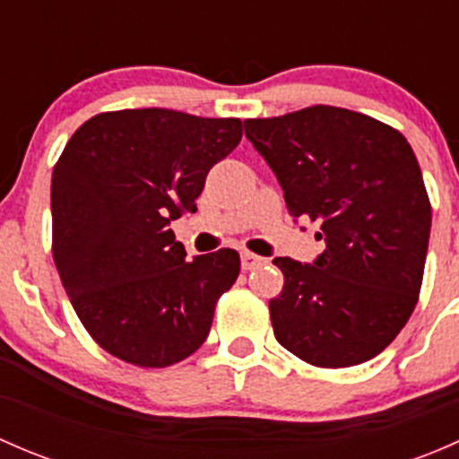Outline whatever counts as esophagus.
<instances>
[{"label":"esophagus","mask_w":459,"mask_h":459,"mask_svg":"<svg viewBox=\"0 0 459 459\" xmlns=\"http://www.w3.org/2000/svg\"><path fill=\"white\" fill-rule=\"evenodd\" d=\"M264 264V257L255 255V253H242V268L244 271H251V268H257Z\"/></svg>","instance_id":"1"}]
</instances>
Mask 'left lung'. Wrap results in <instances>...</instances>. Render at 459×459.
<instances>
[{"mask_svg": "<svg viewBox=\"0 0 459 459\" xmlns=\"http://www.w3.org/2000/svg\"><path fill=\"white\" fill-rule=\"evenodd\" d=\"M295 220L319 221L313 264L275 257L284 289L268 302L275 340L319 368L382 353L418 304L430 202L413 148L395 128L337 106L247 119Z\"/></svg>", "mask_w": 459, "mask_h": 459, "instance_id": "1", "label": "left lung"}]
</instances>
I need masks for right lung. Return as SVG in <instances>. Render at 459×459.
<instances>
[{
    "instance_id": "1",
    "label": "right lung",
    "mask_w": 459,
    "mask_h": 459,
    "mask_svg": "<svg viewBox=\"0 0 459 459\" xmlns=\"http://www.w3.org/2000/svg\"><path fill=\"white\" fill-rule=\"evenodd\" d=\"M242 140L238 117L170 108L100 113L53 169V259L77 317L115 358L164 368L208 337L239 255L186 259L170 221L195 212L206 175Z\"/></svg>"
}]
</instances>
